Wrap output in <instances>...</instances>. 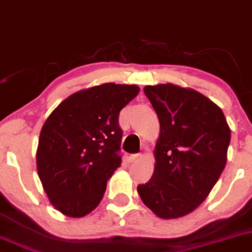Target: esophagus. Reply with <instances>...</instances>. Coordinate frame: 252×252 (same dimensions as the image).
Listing matches in <instances>:
<instances>
[{
    "mask_svg": "<svg viewBox=\"0 0 252 252\" xmlns=\"http://www.w3.org/2000/svg\"><path fill=\"white\" fill-rule=\"evenodd\" d=\"M141 158V155H138V154H134V155H130L128 157V160L129 162H136V160H138Z\"/></svg>",
    "mask_w": 252,
    "mask_h": 252,
    "instance_id": "obj_1",
    "label": "esophagus"
}]
</instances>
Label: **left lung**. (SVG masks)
Wrapping results in <instances>:
<instances>
[{
	"label": "left lung",
	"instance_id": "left-lung-1",
	"mask_svg": "<svg viewBox=\"0 0 252 252\" xmlns=\"http://www.w3.org/2000/svg\"><path fill=\"white\" fill-rule=\"evenodd\" d=\"M159 121L155 169L137 191L163 220L192 213L207 198L226 164L231 130L222 109L191 88L144 87Z\"/></svg>",
	"mask_w": 252,
	"mask_h": 252
}]
</instances>
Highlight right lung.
Here are the masks:
<instances>
[{"label":"right lung","mask_w":252,"mask_h":252,"mask_svg":"<svg viewBox=\"0 0 252 252\" xmlns=\"http://www.w3.org/2000/svg\"><path fill=\"white\" fill-rule=\"evenodd\" d=\"M135 84L104 83L80 90L45 120L36 165L53 207L80 218L95 210L121 166L120 111L138 95Z\"/></svg>","instance_id":"add662e5"}]
</instances>
